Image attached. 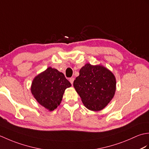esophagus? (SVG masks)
<instances>
[{"label":"esophagus","mask_w":149,"mask_h":149,"mask_svg":"<svg viewBox=\"0 0 149 149\" xmlns=\"http://www.w3.org/2000/svg\"><path fill=\"white\" fill-rule=\"evenodd\" d=\"M74 79H74V77H71V78H70V79H69V81L70 82V83H71L72 84H73V83H74Z\"/></svg>","instance_id":"1"}]
</instances>
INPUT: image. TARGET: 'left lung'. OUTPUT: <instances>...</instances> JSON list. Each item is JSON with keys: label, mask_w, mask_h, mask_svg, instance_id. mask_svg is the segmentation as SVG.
Returning <instances> with one entry per match:
<instances>
[{"label": "left lung", "mask_w": 149, "mask_h": 149, "mask_svg": "<svg viewBox=\"0 0 149 149\" xmlns=\"http://www.w3.org/2000/svg\"><path fill=\"white\" fill-rule=\"evenodd\" d=\"M116 78L109 69L100 65L86 63L74 81V87L84 106L93 111L103 109L116 91Z\"/></svg>", "instance_id": "left-lung-1"}]
</instances>
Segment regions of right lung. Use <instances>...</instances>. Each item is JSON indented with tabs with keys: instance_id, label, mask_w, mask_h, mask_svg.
I'll return each instance as SVG.
<instances>
[{
	"instance_id": "1",
	"label": "right lung",
	"mask_w": 149,
	"mask_h": 149,
	"mask_svg": "<svg viewBox=\"0 0 149 149\" xmlns=\"http://www.w3.org/2000/svg\"><path fill=\"white\" fill-rule=\"evenodd\" d=\"M71 86L62 72L48 67L34 78L31 91L41 106L52 111L61 103L65 90Z\"/></svg>"
}]
</instances>
